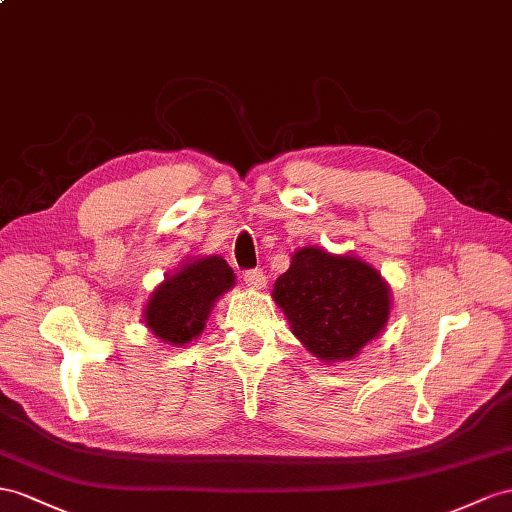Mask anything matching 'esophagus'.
<instances>
[{"label":"esophagus","mask_w":512,"mask_h":512,"mask_svg":"<svg viewBox=\"0 0 512 512\" xmlns=\"http://www.w3.org/2000/svg\"><path fill=\"white\" fill-rule=\"evenodd\" d=\"M244 283L251 287V290H264L268 279H266V274L261 272V270H246L244 272Z\"/></svg>","instance_id":"34e87169"}]
</instances>
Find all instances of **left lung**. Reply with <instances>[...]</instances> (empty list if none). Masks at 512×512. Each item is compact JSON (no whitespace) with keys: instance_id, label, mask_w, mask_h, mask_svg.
Masks as SVG:
<instances>
[{"instance_id":"obj_1","label":"left lung","mask_w":512,"mask_h":512,"mask_svg":"<svg viewBox=\"0 0 512 512\" xmlns=\"http://www.w3.org/2000/svg\"><path fill=\"white\" fill-rule=\"evenodd\" d=\"M272 298L296 339L324 365L350 361L383 333L391 290L368 261L320 246L294 251L292 264L274 281Z\"/></svg>"}]
</instances>
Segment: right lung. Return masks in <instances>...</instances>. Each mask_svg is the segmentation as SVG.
Masks as SVG:
<instances>
[{"label": "right lung", "instance_id": "right-lung-1", "mask_svg": "<svg viewBox=\"0 0 512 512\" xmlns=\"http://www.w3.org/2000/svg\"><path fill=\"white\" fill-rule=\"evenodd\" d=\"M231 287L235 274L220 255L186 257L151 292L142 322L160 342L181 348L203 333L216 300Z\"/></svg>", "mask_w": 512, "mask_h": 512}]
</instances>
